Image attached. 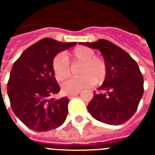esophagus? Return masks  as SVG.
I'll return each instance as SVG.
<instances>
[{
	"label": "esophagus",
	"mask_w": 155,
	"mask_h": 155,
	"mask_svg": "<svg viewBox=\"0 0 155 155\" xmlns=\"http://www.w3.org/2000/svg\"><path fill=\"white\" fill-rule=\"evenodd\" d=\"M79 94H80V92H76V93H73V94H68V98H69V99H71V98H73L74 96H76V95H78Z\"/></svg>",
	"instance_id": "34e87169"
}]
</instances>
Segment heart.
I'll list each match as a JSON object with an SVG mask.
<instances>
[{
  "instance_id": "b5f03b06",
  "label": "heart",
  "mask_w": 155,
  "mask_h": 155,
  "mask_svg": "<svg viewBox=\"0 0 155 155\" xmlns=\"http://www.w3.org/2000/svg\"><path fill=\"white\" fill-rule=\"evenodd\" d=\"M91 48L80 46L68 54L67 60L62 54H56L52 60V70L55 79L63 81L71 76V64H81L77 71L79 77L71 79L62 84V91L65 94H73L95 84L103 83L107 77L108 66L103 58L95 56Z\"/></svg>"
}]
</instances>
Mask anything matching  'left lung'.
Here are the masks:
<instances>
[{
  "mask_svg": "<svg viewBox=\"0 0 155 155\" xmlns=\"http://www.w3.org/2000/svg\"><path fill=\"white\" fill-rule=\"evenodd\" d=\"M100 50L108 66L107 77L90 101L87 109L95 120L108 124L125 123L136 112L143 94V78L136 61L106 40L80 42Z\"/></svg>",
  "mask_w": 155,
  "mask_h": 155,
  "instance_id": "1",
  "label": "left lung"
}]
</instances>
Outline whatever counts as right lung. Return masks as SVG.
Here are the masks:
<instances>
[{
    "label": "right lung",
    "mask_w": 155,
    "mask_h": 155,
    "mask_svg": "<svg viewBox=\"0 0 155 155\" xmlns=\"http://www.w3.org/2000/svg\"><path fill=\"white\" fill-rule=\"evenodd\" d=\"M74 45L44 38L23 51L13 64L7 94L13 112L29 129L49 131L65 121L70 101L67 97H52L61 88L51 64L58 53Z\"/></svg>",
    "instance_id": "add662e5"
}]
</instances>
